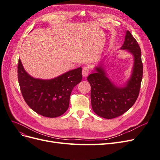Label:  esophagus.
<instances>
[{"instance_id":"1","label":"esophagus","mask_w":160,"mask_h":160,"mask_svg":"<svg viewBox=\"0 0 160 160\" xmlns=\"http://www.w3.org/2000/svg\"><path fill=\"white\" fill-rule=\"evenodd\" d=\"M82 75L84 77H87L89 74V68L88 67H84L82 69Z\"/></svg>"}]
</instances>
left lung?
Segmentation results:
<instances>
[{
	"label": "left lung",
	"instance_id": "obj_1",
	"mask_svg": "<svg viewBox=\"0 0 160 160\" xmlns=\"http://www.w3.org/2000/svg\"><path fill=\"white\" fill-rule=\"evenodd\" d=\"M120 49L127 50L134 59L131 75L123 86H116L108 78L102 63L87 78L91 85L92 109L96 114L106 119L114 118L127 112L139 94L143 71L141 51L129 31Z\"/></svg>",
	"mask_w": 160,
	"mask_h": 160
}]
</instances>
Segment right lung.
<instances>
[{
	"label": "right lung",
	"instance_id": "add662e5",
	"mask_svg": "<svg viewBox=\"0 0 160 160\" xmlns=\"http://www.w3.org/2000/svg\"><path fill=\"white\" fill-rule=\"evenodd\" d=\"M18 76L26 103L37 114L48 118L58 117L66 112L72 90L82 79L81 67L52 79L34 78L25 71L20 59Z\"/></svg>",
	"mask_w": 160,
	"mask_h": 160
}]
</instances>
